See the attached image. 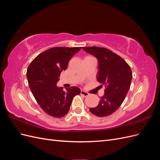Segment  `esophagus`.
<instances>
[{
	"instance_id": "esophagus-1",
	"label": "esophagus",
	"mask_w": 160,
	"mask_h": 160,
	"mask_svg": "<svg viewBox=\"0 0 160 160\" xmlns=\"http://www.w3.org/2000/svg\"><path fill=\"white\" fill-rule=\"evenodd\" d=\"M81 94L82 95H83L84 97H87V96H88L89 94L88 93V92H86V91H83V90H81Z\"/></svg>"
}]
</instances>
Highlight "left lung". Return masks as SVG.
<instances>
[{"instance_id": "obj_1", "label": "left lung", "mask_w": 160, "mask_h": 160, "mask_svg": "<svg viewBox=\"0 0 160 160\" xmlns=\"http://www.w3.org/2000/svg\"><path fill=\"white\" fill-rule=\"evenodd\" d=\"M82 49L97 58L99 64L97 80L102 84L101 86L106 87L98 105L89 111L98 117L108 116L124 101L132 82V70L122 57L105 48L89 47Z\"/></svg>"}]
</instances>
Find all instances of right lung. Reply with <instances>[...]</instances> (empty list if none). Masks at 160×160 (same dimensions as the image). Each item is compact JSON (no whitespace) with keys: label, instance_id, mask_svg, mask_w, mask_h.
Listing matches in <instances>:
<instances>
[{"label":"right lung","instance_id":"1","mask_svg":"<svg viewBox=\"0 0 160 160\" xmlns=\"http://www.w3.org/2000/svg\"><path fill=\"white\" fill-rule=\"evenodd\" d=\"M81 47H53L35 58L28 66L27 77L33 96L42 110L54 118H62L69 112L72 98L79 95L77 87L57 86L61 72Z\"/></svg>","mask_w":160,"mask_h":160}]
</instances>
